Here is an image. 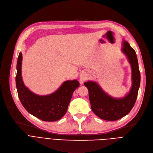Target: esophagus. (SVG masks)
<instances>
[{"label":"esophagus","mask_w":153,"mask_h":153,"mask_svg":"<svg viewBox=\"0 0 153 153\" xmlns=\"http://www.w3.org/2000/svg\"><path fill=\"white\" fill-rule=\"evenodd\" d=\"M87 74L85 72H82L81 76H80V81H81V82L83 83L87 79Z\"/></svg>","instance_id":"34e87169"}]
</instances>
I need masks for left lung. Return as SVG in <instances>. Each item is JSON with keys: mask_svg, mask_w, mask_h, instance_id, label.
<instances>
[{"mask_svg": "<svg viewBox=\"0 0 153 153\" xmlns=\"http://www.w3.org/2000/svg\"><path fill=\"white\" fill-rule=\"evenodd\" d=\"M122 51L126 56L132 72V85L127 95L122 98H114L104 92L95 82L84 84L89 91L92 110L99 118L107 121H115L126 116L133 108L137 99L140 85V72L135 51L127 42L123 41Z\"/></svg>", "mask_w": 153, "mask_h": 153, "instance_id": "1", "label": "left lung"}]
</instances>
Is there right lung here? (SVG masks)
<instances>
[{"instance_id":"add662e5","label":"right lung","mask_w":153,"mask_h":153,"mask_svg":"<svg viewBox=\"0 0 153 153\" xmlns=\"http://www.w3.org/2000/svg\"><path fill=\"white\" fill-rule=\"evenodd\" d=\"M22 53H20L17 64L16 87L23 107L30 114L45 122H54L66 113L74 91L79 86L77 80L64 82L59 89L47 95H38L24 85L22 77Z\"/></svg>"}]
</instances>
